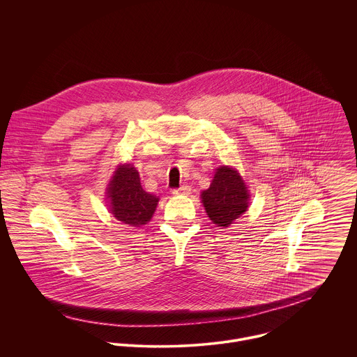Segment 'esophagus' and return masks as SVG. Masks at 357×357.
Here are the masks:
<instances>
[{"label":"esophagus","instance_id":"1","mask_svg":"<svg viewBox=\"0 0 357 357\" xmlns=\"http://www.w3.org/2000/svg\"><path fill=\"white\" fill-rule=\"evenodd\" d=\"M172 194L173 195H190L191 194V187L190 185H181L180 188H174L173 191H172Z\"/></svg>","mask_w":357,"mask_h":357}]
</instances>
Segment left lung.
<instances>
[{
    "label": "left lung",
    "instance_id": "obj_1",
    "mask_svg": "<svg viewBox=\"0 0 357 357\" xmlns=\"http://www.w3.org/2000/svg\"><path fill=\"white\" fill-rule=\"evenodd\" d=\"M201 198L208 218L217 227L227 228L248 210L250 194L238 170L220 166Z\"/></svg>",
    "mask_w": 357,
    "mask_h": 357
}]
</instances>
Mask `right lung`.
Wrapping results in <instances>:
<instances>
[{
	"instance_id": "obj_1",
	"label": "right lung",
	"mask_w": 357,
	"mask_h": 357,
	"mask_svg": "<svg viewBox=\"0 0 357 357\" xmlns=\"http://www.w3.org/2000/svg\"><path fill=\"white\" fill-rule=\"evenodd\" d=\"M107 187L109 211L118 221L129 227H142L151 220L159 198L143 190L135 166H118Z\"/></svg>"
}]
</instances>
